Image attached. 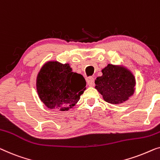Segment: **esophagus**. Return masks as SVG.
I'll use <instances>...</instances> for the list:
<instances>
[{"mask_svg": "<svg viewBox=\"0 0 160 160\" xmlns=\"http://www.w3.org/2000/svg\"><path fill=\"white\" fill-rule=\"evenodd\" d=\"M87 84L89 87H94V78L93 77H90L87 79Z\"/></svg>", "mask_w": 160, "mask_h": 160, "instance_id": "1", "label": "esophagus"}]
</instances>
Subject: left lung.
I'll use <instances>...</instances> for the list:
<instances>
[{
	"instance_id": "1",
	"label": "left lung",
	"mask_w": 160,
	"mask_h": 160,
	"mask_svg": "<svg viewBox=\"0 0 160 160\" xmlns=\"http://www.w3.org/2000/svg\"><path fill=\"white\" fill-rule=\"evenodd\" d=\"M102 76L95 80V89L108 103H123L135 92L136 78L123 66L108 64L102 70Z\"/></svg>"
}]
</instances>
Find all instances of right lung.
<instances>
[{
  "label": "right lung",
  "mask_w": 160,
  "mask_h": 160,
  "mask_svg": "<svg viewBox=\"0 0 160 160\" xmlns=\"http://www.w3.org/2000/svg\"><path fill=\"white\" fill-rule=\"evenodd\" d=\"M36 88L39 98L48 108L68 111L84 93L86 81L82 75L73 72L68 63L48 61L39 71Z\"/></svg>",
  "instance_id": "obj_1"
}]
</instances>
